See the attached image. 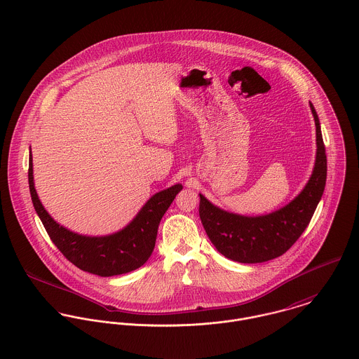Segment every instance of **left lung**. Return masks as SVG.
I'll use <instances>...</instances> for the list:
<instances>
[{
    "label": "left lung",
    "instance_id": "1",
    "mask_svg": "<svg viewBox=\"0 0 359 359\" xmlns=\"http://www.w3.org/2000/svg\"><path fill=\"white\" fill-rule=\"evenodd\" d=\"M310 109L317 128L316 163L304 189L278 210L262 216L227 212L199 194V217L215 248L239 263H263L283 255L309 226L326 184V154L319 118Z\"/></svg>",
    "mask_w": 359,
    "mask_h": 359
}]
</instances>
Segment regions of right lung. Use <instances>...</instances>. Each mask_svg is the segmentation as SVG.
<instances>
[{
    "label": "right lung",
    "instance_id": "add662e5",
    "mask_svg": "<svg viewBox=\"0 0 359 359\" xmlns=\"http://www.w3.org/2000/svg\"><path fill=\"white\" fill-rule=\"evenodd\" d=\"M29 187L34 209L56 248L80 270L100 277L130 273L149 260L156 246L161 219L183 189L182 184H175L154 194L120 231L102 237H89L60 226L45 210L34 187L32 151L29 158Z\"/></svg>",
    "mask_w": 359,
    "mask_h": 359
}]
</instances>
